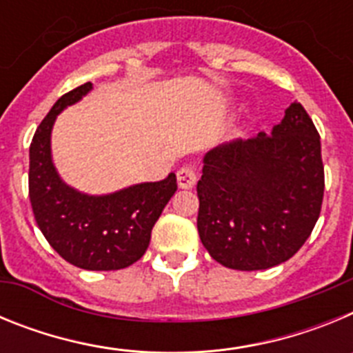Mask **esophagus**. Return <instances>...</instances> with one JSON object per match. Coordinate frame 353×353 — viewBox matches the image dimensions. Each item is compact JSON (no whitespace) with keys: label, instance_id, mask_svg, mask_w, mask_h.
I'll return each mask as SVG.
<instances>
[{"label":"esophagus","instance_id":"1","mask_svg":"<svg viewBox=\"0 0 353 353\" xmlns=\"http://www.w3.org/2000/svg\"><path fill=\"white\" fill-rule=\"evenodd\" d=\"M196 180H198V173L194 166H182L176 171V182L180 189H192Z\"/></svg>","mask_w":353,"mask_h":353}]
</instances>
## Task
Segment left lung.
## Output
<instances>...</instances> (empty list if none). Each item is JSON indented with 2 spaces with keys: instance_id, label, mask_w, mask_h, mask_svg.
<instances>
[{
  "instance_id": "left-lung-1",
  "label": "left lung",
  "mask_w": 353,
  "mask_h": 353,
  "mask_svg": "<svg viewBox=\"0 0 353 353\" xmlns=\"http://www.w3.org/2000/svg\"><path fill=\"white\" fill-rule=\"evenodd\" d=\"M320 134L299 102L272 132L233 139L203 159L198 232L228 269L276 267L304 245L323 201Z\"/></svg>"
}]
</instances>
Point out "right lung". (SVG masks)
Listing matches in <instances>:
<instances>
[{
	"mask_svg": "<svg viewBox=\"0 0 353 353\" xmlns=\"http://www.w3.org/2000/svg\"><path fill=\"white\" fill-rule=\"evenodd\" d=\"M92 90L84 83L60 97L30 145V201L51 248L84 270H118L136 263L150 244L152 228L176 191V176L145 182L105 196H88L68 187L51 159L56 117Z\"/></svg>",
	"mask_w": 353,
	"mask_h": 353,
	"instance_id": "right-lung-1",
	"label": "right lung"
}]
</instances>
